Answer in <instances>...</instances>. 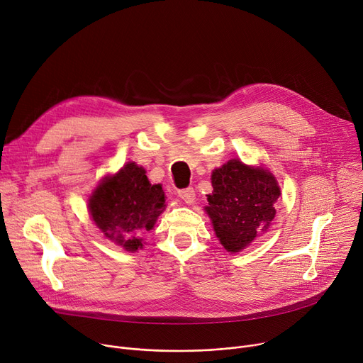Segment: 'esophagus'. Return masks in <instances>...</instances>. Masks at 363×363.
Masks as SVG:
<instances>
[{"instance_id":"34e87169","label":"esophagus","mask_w":363,"mask_h":363,"mask_svg":"<svg viewBox=\"0 0 363 363\" xmlns=\"http://www.w3.org/2000/svg\"><path fill=\"white\" fill-rule=\"evenodd\" d=\"M178 195L181 196V199L186 203V204H192L194 200H195V191L192 186H188V188H184V189H179Z\"/></svg>"}]
</instances>
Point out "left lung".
I'll use <instances>...</instances> for the list:
<instances>
[{
  "mask_svg": "<svg viewBox=\"0 0 363 363\" xmlns=\"http://www.w3.org/2000/svg\"><path fill=\"white\" fill-rule=\"evenodd\" d=\"M208 213L216 236L227 252H239L267 230L275 217L281 191L275 177L263 168L228 160L211 175Z\"/></svg>",
  "mask_w": 363,
  "mask_h": 363,
  "instance_id": "1",
  "label": "left lung"
}]
</instances>
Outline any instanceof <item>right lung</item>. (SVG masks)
I'll use <instances>...</instances> for the list:
<instances>
[{"label": "right lung", "mask_w": 363, "mask_h": 363, "mask_svg": "<svg viewBox=\"0 0 363 363\" xmlns=\"http://www.w3.org/2000/svg\"><path fill=\"white\" fill-rule=\"evenodd\" d=\"M88 207L106 238L135 252L143 246L139 235L152 230L164 210V194L160 185L147 181L143 168L130 162L114 177L103 179Z\"/></svg>", "instance_id": "right-lung-1"}]
</instances>
